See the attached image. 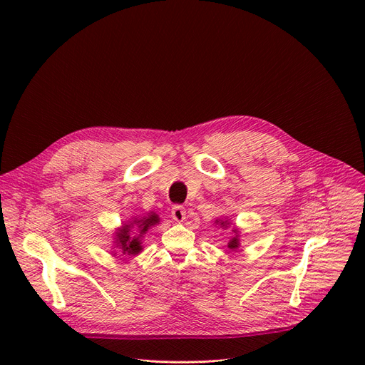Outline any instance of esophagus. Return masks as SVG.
<instances>
[{
	"label": "esophagus",
	"mask_w": 365,
	"mask_h": 365,
	"mask_svg": "<svg viewBox=\"0 0 365 365\" xmlns=\"http://www.w3.org/2000/svg\"><path fill=\"white\" fill-rule=\"evenodd\" d=\"M172 218L176 221V222H182L185 218H186V210L182 206V205H175L172 207Z\"/></svg>",
	"instance_id": "1"
}]
</instances>
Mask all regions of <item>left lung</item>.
Instances as JSON below:
<instances>
[{
    "label": "left lung",
    "mask_w": 365,
    "mask_h": 365,
    "mask_svg": "<svg viewBox=\"0 0 365 365\" xmlns=\"http://www.w3.org/2000/svg\"><path fill=\"white\" fill-rule=\"evenodd\" d=\"M221 225H224V222H221ZM224 227H225V225H224ZM228 247H230V248H237V247H238V238L234 237V238L230 241Z\"/></svg>",
    "instance_id": "8db88e82"
}]
</instances>
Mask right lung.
<instances>
[{
	"label": "right lung",
	"instance_id": "1",
	"mask_svg": "<svg viewBox=\"0 0 365 365\" xmlns=\"http://www.w3.org/2000/svg\"><path fill=\"white\" fill-rule=\"evenodd\" d=\"M158 222H159V217L155 214H151L148 217H144L143 220L134 221V224H137V227L140 230V237L148 230V227L158 224ZM130 228H131L130 225H124L123 230H120V232H117V244L123 250V254H127V255L137 254L143 250L140 237H130Z\"/></svg>",
	"mask_w": 365,
	"mask_h": 365
}]
</instances>
